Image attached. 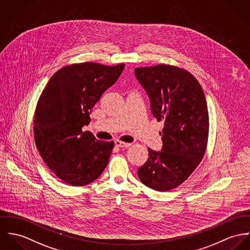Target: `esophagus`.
<instances>
[{"label":"esophagus","instance_id":"obj_1","mask_svg":"<svg viewBox=\"0 0 250 250\" xmlns=\"http://www.w3.org/2000/svg\"><path fill=\"white\" fill-rule=\"evenodd\" d=\"M115 145L117 146L121 147V148H125V147H128V146H131V144H129V143H125V142H122V141H119V140L115 141Z\"/></svg>","mask_w":250,"mask_h":250}]
</instances>
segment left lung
<instances>
[{
  "instance_id": "1",
  "label": "left lung",
  "mask_w": 250,
  "mask_h": 250,
  "mask_svg": "<svg viewBox=\"0 0 250 250\" xmlns=\"http://www.w3.org/2000/svg\"><path fill=\"white\" fill-rule=\"evenodd\" d=\"M135 77L150 101L152 115L164 121L162 149L148 148L138 167L139 179L165 192L183 183L198 166L206 149L209 116L202 88L189 72L170 65L142 67Z\"/></svg>"
}]
</instances>
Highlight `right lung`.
<instances>
[{
  "label": "right lung",
  "mask_w": 250,
  "mask_h": 250,
  "mask_svg": "<svg viewBox=\"0 0 250 250\" xmlns=\"http://www.w3.org/2000/svg\"><path fill=\"white\" fill-rule=\"evenodd\" d=\"M125 64H72L51 78L37 103L33 132L37 149L56 176L71 186L100 177L108 164L114 143L83 131L90 113L105 90L117 82Z\"/></svg>",
  "instance_id": "right-lung-1"
}]
</instances>
